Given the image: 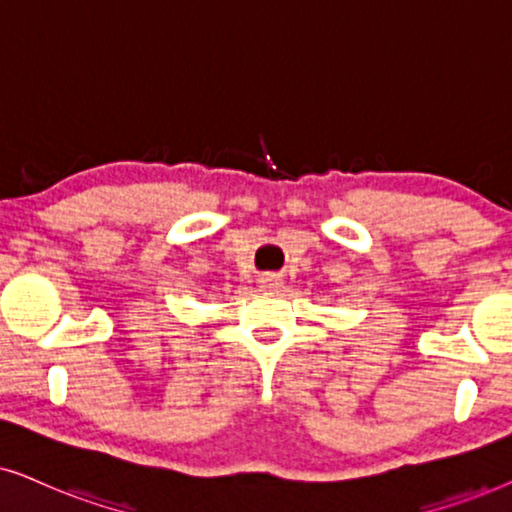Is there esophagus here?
I'll list each match as a JSON object with an SVG mask.
<instances>
[{
    "label": "esophagus",
    "mask_w": 512,
    "mask_h": 512,
    "mask_svg": "<svg viewBox=\"0 0 512 512\" xmlns=\"http://www.w3.org/2000/svg\"><path fill=\"white\" fill-rule=\"evenodd\" d=\"M281 285H283V281L276 274H267V276L260 278V288L262 290H278Z\"/></svg>",
    "instance_id": "esophagus-1"
}]
</instances>
